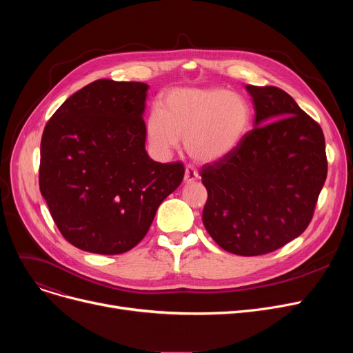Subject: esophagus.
I'll return each mask as SVG.
<instances>
[{
  "label": "esophagus",
  "mask_w": 353,
  "mask_h": 353,
  "mask_svg": "<svg viewBox=\"0 0 353 353\" xmlns=\"http://www.w3.org/2000/svg\"><path fill=\"white\" fill-rule=\"evenodd\" d=\"M197 179H199L197 170H194L193 167L189 165L188 169H186V172H184V181H186L188 184H190V183H194Z\"/></svg>",
  "instance_id": "1"
}]
</instances>
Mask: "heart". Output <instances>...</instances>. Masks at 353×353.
<instances>
[{
  "instance_id": "heart-1",
  "label": "heart",
  "mask_w": 353,
  "mask_h": 353,
  "mask_svg": "<svg viewBox=\"0 0 353 353\" xmlns=\"http://www.w3.org/2000/svg\"><path fill=\"white\" fill-rule=\"evenodd\" d=\"M250 107L226 88H177L160 101L145 123L147 139L159 153H170L180 139L199 163L225 159L243 141L250 125Z\"/></svg>"
}]
</instances>
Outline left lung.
Here are the masks:
<instances>
[{
    "mask_svg": "<svg viewBox=\"0 0 353 353\" xmlns=\"http://www.w3.org/2000/svg\"><path fill=\"white\" fill-rule=\"evenodd\" d=\"M256 127L225 159L200 169L203 225L239 256L283 248L312 221L327 176L322 127L282 88L248 85Z\"/></svg>",
    "mask_w": 353,
    "mask_h": 353,
    "instance_id": "1",
    "label": "left lung"
}]
</instances>
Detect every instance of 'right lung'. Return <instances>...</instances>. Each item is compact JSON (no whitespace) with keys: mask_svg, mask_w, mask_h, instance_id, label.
<instances>
[{"mask_svg":"<svg viewBox=\"0 0 353 353\" xmlns=\"http://www.w3.org/2000/svg\"><path fill=\"white\" fill-rule=\"evenodd\" d=\"M147 88L137 81L96 80L46 124L40 192L60 233L81 250L133 249L183 180L181 161L163 164L145 153Z\"/></svg>","mask_w":353,"mask_h":353,"instance_id":"right-lung-1","label":"right lung"}]
</instances>
